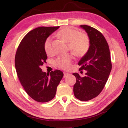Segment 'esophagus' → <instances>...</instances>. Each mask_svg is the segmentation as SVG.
Returning a JSON list of instances; mask_svg holds the SVG:
<instances>
[{"label":"esophagus","instance_id":"34e87169","mask_svg":"<svg viewBox=\"0 0 128 128\" xmlns=\"http://www.w3.org/2000/svg\"><path fill=\"white\" fill-rule=\"evenodd\" d=\"M68 73H66V72H64V78L67 77V76H68Z\"/></svg>","mask_w":128,"mask_h":128}]
</instances>
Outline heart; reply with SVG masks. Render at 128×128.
Instances as JSON below:
<instances>
[{
    "mask_svg": "<svg viewBox=\"0 0 128 128\" xmlns=\"http://www.w3.org/2000/svg\"><path fill=\"white\" fill-rule=\"evenodd\" d=\"M56 36L68 43V48L76 56L81 57L88 51L90 42L89 37L85 34L79 33L76 29L70 28H64L56 33ZM44 49L47 55L52 54V40L48 38L44 44ZM72 61L71 55H63L58 57L56 60V66L62 69H68Z\"/></svg>",
    "mask_w": 128,
    "mask_h": 128,
    "instance_id": "b5f03b06",
    "label": "heart"
}]
</instances>
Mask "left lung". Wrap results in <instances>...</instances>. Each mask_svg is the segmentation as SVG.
<instances>
[{
    "mask_svg": "<svg viewBox=\"0 0 128 128\" xmlns=\"http://www.w3.org/2000/svg\"><path fill=\"white\" fill-rule=\"evenodd\" d=\"M80 27L87 34L90 46L88 51L79 60V70H86V76L80 77L73 73L76 82L73 86L74 96L81 101H87L100 93L106 83L111 72L112 64L109 46L102 34L87 25Z\"/></svg>",
    "mask_w": 128,
    "mask_h": 128,
    "instance_id": "left-lung-1",
    "label": "left lung"
}]
</instances>
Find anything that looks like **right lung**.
<instances>
[{
  "mask_svg": "<svg viewBox=\"0 0 128 128\" xmlns=\"http://www.w3.org/2000/svg\"><path fill=\"white\" fill-rule=\"evenodd\" d=\"M59 28L33 29L24 36L16 52L15 66L20 83L28 94L38 102H47L54 99L64 76L60 70L46 74L40 68L48 58L44 49L46 40Z\"/></svg>",
  "mask_w": 128,
  "mask_h": 128,
  "instance_id": "add662e5",
  "label": "right lung"
}]
</instances>
